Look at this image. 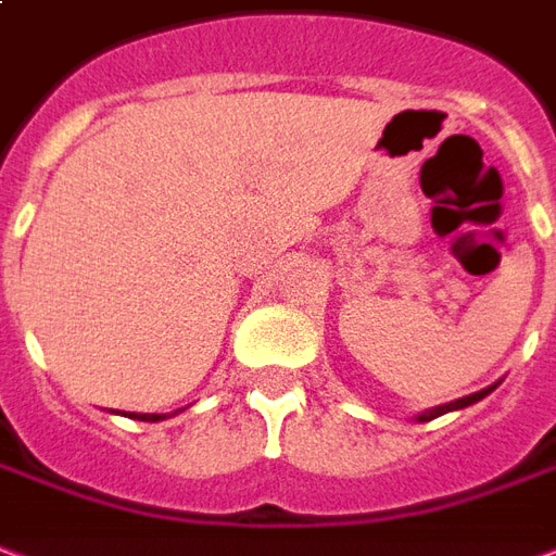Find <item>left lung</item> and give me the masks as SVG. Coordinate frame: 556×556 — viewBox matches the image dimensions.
<instances>
[{"label":"left lung","instance_id":"obj_1","mask_svg":"<svg viewBox=\"0 0 556 556\" xmlns=\"http://www.w3.org/2000/svg\"><path fill=\"white\" fill-rule=\"evenodd\" d=\"M492 389H495V386H489V389H480V392H475V394H466V397H459V401H451V404H445V406H433V409H427V413L418 415V421H433V418H439V415L454 413V409H466V406L477 404L480 397H486Z\"/></svg>","mask_w":556,"mask_h":556}]
</instances>
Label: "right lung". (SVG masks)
Returning a JSON list of instances; mask_svg holds the SVG:
<instances>
[{"label": "right lung", "instance_id": "right-lung-1", "mask_svg": "<svg viewBox=\"0 0 556 556\" xmlns=\"http://www.w3.org/2000/svg\"><path fill=\"white\" fill-rule=\"evenodd\" d=\"M129 418H138V421H162L164 415H159V413H129Z\"/></svg>", "mask_w": 556, "mask_h": 556}]
</instances>
